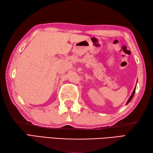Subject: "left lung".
<instances>
[{
  "mask_svg": "<svg viewBox=\"0 0 153 153\" xmlns=\"http://www.w3.org/2000/svg\"><path fill=\"white\" fill-rule=\"evenodd\" d=\"M135 89H136V87H135V88L134 89V91H133V93H132V94H131V95L130 96V97H129V99H128V102H127V103H126V105H128V104L131 101V100L132 99V98L133 97H134V94H135Z\"/></svg>",
  "mask_w": 153,
  "mask_h": 153,
  "instance_id": "1",
  "label": "left lung"
}]
</instances>
